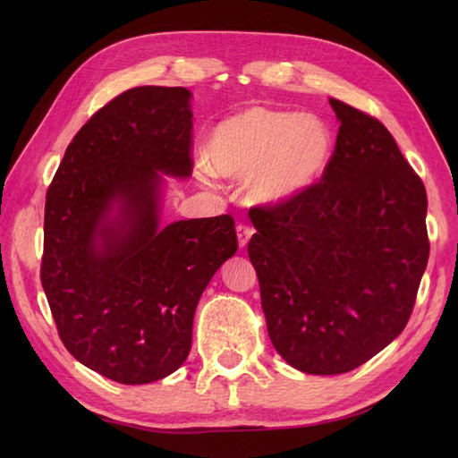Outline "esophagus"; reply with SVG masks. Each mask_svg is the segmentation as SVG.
Segmentation results:
<instances>
[{
    "instance_id": "1",
    "label": "esophagus",
    "mask_w": 458,
    "mask_h": 458,
    "mask_svg": "<svg viewBox=\"0 0 458 458\" xmlns=\"http://www.w3.org/2000/svg\"><path fill=\"white\" fill-rule=\"evenodd\" d=\"M252 234H254V231L248 227V225H244V224H239L237 225V239H239V246L241 248H244L246 244H248V241L252 239Z\"/></svg>"
}]
</instances>
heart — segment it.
I'll return each mask as SVG.
<instances>
[{"instance_id": "obj_1", "label": "heart", "mask_w": 458, "mask_h": 458, "mask_svg": "<svg viewBox=\"0 0 458 458\" xmlns=\"http://www.w3.org/2000/svg\"><path fill=\"white\" fill-rule=\"evenodd\" d=\"M330 135L321 122L286 110H241L208 135L206 165L224 177H246L254 202L276 204L306 191L323 174Z\"/></svg>"}]
</instances>
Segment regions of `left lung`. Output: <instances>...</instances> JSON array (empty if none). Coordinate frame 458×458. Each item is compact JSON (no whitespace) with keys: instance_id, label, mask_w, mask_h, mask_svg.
Wrapping results in <instances>:
<instances>
[{"instance_id":"1","label":"left lung","mask_w":458,"mask_h":458,"mask_svg":"<svg viewBox=\"0 0 458 458\" xmlns=\"http://www.w3.org/2000/svg\"><path fill=\"white\" fill-rule=\"evenodd\" d=\"M340 128L321 182L254 214L275 350L308 374L367 363L403 332L429 256L422 179L374 116L330 99Z\"/></svg>"}]
</instances>
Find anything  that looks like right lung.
Listing matches in <instances>:
<instances>
[{"mask_svg": "<svg viewBox=\"0 0 458 458\" xmlns=\"http://www.w3.org/2000/svg\"><path fill=\"white\" fill-rule=\"evenodd\" d=\"M191 91L120 93L66 147L46 197L41 286L64 348L120 384L183 365L197 303L237 252L234 219L160 227L162 174L192 172Z\"/></svg>", "mask_w": 458, "mask_h": 458, "instance_id": "right-lung-1", "label": "right lung"}]
</instances>
